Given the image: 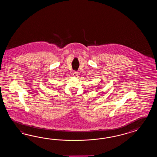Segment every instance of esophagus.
Returning a JSON list of instances; mask_svg holds the SVG:
<instances>
[{"mask_svg":"<svg viewBox=\"0 0 157 157\" xmlns=\"http://www.w3.org/2000/svg\"><path fill=\"white\" fill-rule=\"evenodd\" d=\"M73 76L75 77L77 76V72H76V71H73Z\"/></svg>","mask_w":157,"mask_h":157,"instance_id":"obj_1","label":"esophagus"}]
</instances>
